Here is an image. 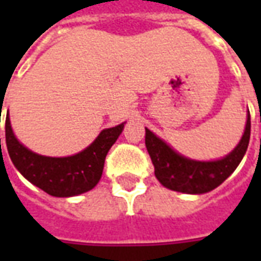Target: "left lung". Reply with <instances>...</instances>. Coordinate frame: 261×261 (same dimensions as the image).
Segmentation results:
<instances>
[{"mask_svg":"<svg viewBox=\"0 0 261 261\" xmlns=\"http://www.w3.org/2000/svg\"><path fill=\"white\" fill-rule=\"evenodd\" d=\"M250 140V114L239 144L226 156L217 161H194L169 147L164 140L145 128V145L159 183L173 192L202 194L214 190L229 177L241 164Z\"/></svg>","mask_w":261,"mask_h":261,"instance_id":"1","label":"left lung"}]
</instances>
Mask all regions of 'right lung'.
I'll return each mask as SVG.
<instances>
[{"mask_svg": "<svg viewBox=\"0 0 261 261\" xmlns=\"http://www.w3.org/2000/svg\"><path fill=\"white\" fill-rule=\"evenodd\" d=\"M125 123L105 128L84 151L63 158L33 152L15 137L9 113L5 119V141L15 168L43 192L54 197H74L92 190L102 177L103 165ZM1 141V140H0Z\"/></svg>", "mask_w": 261, "mask_h": 261, "instance_id": "1", "label": "right lung"}]
</instances>
